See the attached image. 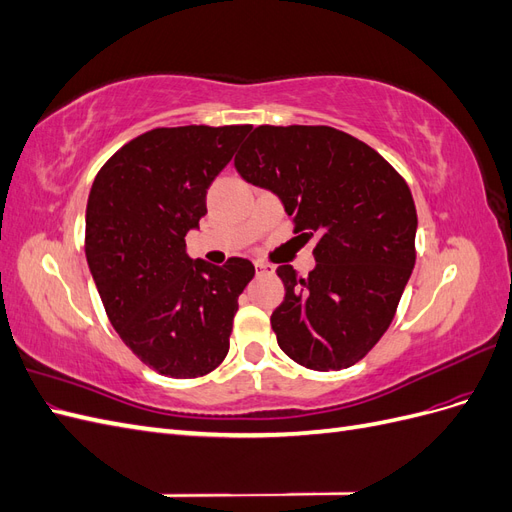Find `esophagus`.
Segmentation results:
<instances>
[{"label":"esophagus","instance_id":"34e87169","mask_svg":"<svg viewBox=\"0 0 512 512\" xmlns=\"http://www.w3.org/2000/svg\"><path fill=\"white\" fill-rule=\"evenodd\" d=\"M254 269H256V275H271L273 273V267L267 265V262H254Z\"/></svg>","mask_w":512,"mask_h":512}]
</instances>
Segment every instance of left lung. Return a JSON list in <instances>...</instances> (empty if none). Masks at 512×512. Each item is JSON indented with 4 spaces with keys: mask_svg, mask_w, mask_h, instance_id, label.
Segmentation results:
<instances>
[{
    "mask_svg": "<svg viewBox=\"0 0 512 512\" xmlns=\"http://www.w3.org/2000/svg\"><path fill=\"white\" fill-rule=\"evenodd\" d=\"M239 175L282 198L294 232L318 235L307 277L277 267L286 294L271 314L277 344L314 371H339L391 327L416 260L406 179L376 149L329 126H258Z\"/></svg>",
    "mask_w": 512,
    "mask_h": 512,
    "instance_id": "left-lung-1",
    "label": "left lung"
}]
</instances>
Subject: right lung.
I'll list each match as a JSON object with an SVG mask.
<instances>
[{"instance_id":"obj_1","label":"right lung","mask_w":512,"mask_h":512,"mask_svg":"<svg viewBox=\"0 0 512 512\" xmlns=\"http://www.w3.org/2000/svg\"><path fill=\"white\" fill-rule=\"evenodd\" d=\"M252 126L156 128L117 149L91 185L85 256L106 316L147 367L200 378L228 354L245 258L222 267L185 254L207 190Z\"/></svg>"}]
</instances>
